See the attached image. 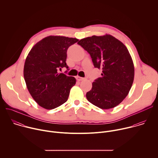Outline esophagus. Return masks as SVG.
Instances as JSON below:
<instances>
[{
  "mask_svg": "<svg viewBox=\"0 0 158 158\" xmlns=\"http://www.w3.org/2000/svg\"><path fill=\"white\" fill-rule=\"evenodd\" d=\"M85 79V77H80V76H77V77H76V79H77V81H83V80H84Z\"/></svg>",
  "mask_w": 158,
  "mask_h": 158,
  "instance_id": "obj_1",
  "label": "esophagus"
}]
</instances>
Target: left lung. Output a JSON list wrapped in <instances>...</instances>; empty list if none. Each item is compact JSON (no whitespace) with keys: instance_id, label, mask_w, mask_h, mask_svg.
Masks as SVG:
<instances>
[{"instance_id":"left-lung-1","label":"left lung","mask_w":158,"mask_h":158,"mask_svg":"<svg viewBox=\"0 0 158 158\" xmlns=\"http://www.w3.org/2000/svg\"><path fill=\"white\" fill-rule=\"evenodd\" d=\"M77 44L91 56L96 68L102 69V77L86 93L88 101L102 109L116 107L127 96L134 81V67L127 48L107 34L86 37Z\"/></svg>"}]
</instances>
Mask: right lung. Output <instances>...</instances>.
Wrapping results in <instances>:
<instances>
[{"label": "right lung", "mask_w": 158, "mask_h": 158, "mask_svg": "<svg viewBox=\"0 0 158 158\" xmlns=\"http://www.w3.org/2000/svg\"><path fill=\"white\" fill-rule=\"evenodd\" d=\"M79 40L64 36H48L38 42L25 62L24 77L28 91L42 107L53 109L65 102L76 84L74 77L58 73L69 67L67 51Z\"/></svg>", "instance_id": "1"}]
</instances>
